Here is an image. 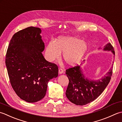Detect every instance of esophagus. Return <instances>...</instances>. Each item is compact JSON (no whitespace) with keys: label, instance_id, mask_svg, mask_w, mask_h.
<instances>
[{"label":"esophagus","instance_id":"esophagus-1","mask_svg":"<svg viewBox=\"0 0 122 122\" xmlns=\"http://www.w3.org/2000/svg\"><path fill=\"white\" fill-rule=\"evenodd\" d=\"M63 72H64V71H63V69L61 68L59 69V71H58L59 74H62L63 73Z\"/></svg>","mask_w":122,"mask_h":122}]
</instances>
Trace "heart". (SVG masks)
<instances>
[{
	"label": "heart",
	"instance_id": "heart-1",
	"mask_svg": "<svg viewBox=\"0 0 122 122\" xmlns=\"http://www.w3.org/2000/svg\"><path fill=\"white\" fill-rule=\"evenodd\" d=\"M88 45L85 41L70 36H59L55 41L47 45L45 55L49 61L59 60L61 53L64 61L68 66H74L79 64L85 56Z\"/></svg>",
	"mask_w": 122,
	"mask_h": 122
}]
</instances>
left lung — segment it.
Segmentation results:
<instances>
[{"instance_id": "left-lung-1", "label": "left lung", "mask_w": 122, "mask_h": 122, "mask_svg": "<svg viewBox=\"0 0 122 122\" xmlns=\"http://www.w3.org/2000/svg\"><path fill=\"white\" fill-rule=\"evenodd\" d=\"M104 47V51H110L115 55L111 43L107 44ZM112 71L113 66H111L105 75L95 81L86 77L81 66L67 69L66 74L69 79V84L66 91V97L71 103L77 105H85L92 102L103 93L108 85Z\"/></svg>"}]
</instances>
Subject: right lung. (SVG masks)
Listing matches in <instances>:
<instances>
[{"label": "right lung", "mask_w": 122, "mask_h": 122, "mask_svg": "<svg viewBox=\"0 0 122 122\" xmlns=\"http://www.w3.org/2000/svg\"><path fill=\"white\" fill-rule=\"evenodd\" d=\"M41 30L29 27L12 36L7 49L6 65L10 82L23 100L35 103L46 95L50 79L58 75V66L45 59Z\"/></svg>", "instance_id": "1"}]
</instances>
